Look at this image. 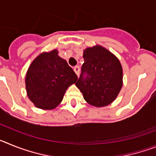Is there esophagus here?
<instances>
[{
	"label": "esophagus",
	"instance_id": "1",
	"mask_svg": "<svg viewBox=\"0 0 156 156\" xmlns=\"http://www.w3.org/2000/svg\"><path fill=\"white\" fill-rule=\"evenodd\" d=\"M74 71H75L76 74L77 76H79L80 74V69L79 66H76V67H74Z\"/></svg>",
	"mask_w": 156,
	"mask_h": 156
}]
</instances>
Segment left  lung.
<instances>
[{
	"instance_id": "obj_1",
	"label": "left lung",
	"mask_w": 156,
	"mask_h": 156,
	"mask_svg": "<svg viewBox=\"0 0 156 156\" xmlns=\"http://www.w3.org/2000/svg\"><path fill=\"white\" fill-rule=\"evenodd\" d=\"M84 63L76 86L87 102L95 107L111 104L122 86V69L119 59L101 46L83 51Z\"/></svg>"
}]
</instances>
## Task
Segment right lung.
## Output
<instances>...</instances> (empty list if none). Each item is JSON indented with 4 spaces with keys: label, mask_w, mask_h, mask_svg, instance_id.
Returning <instances> with one entry per match:
<instances>
[{
    "label": "right lung",
    "mask_w": 156,
    "mask_h": 156,
    "mask_svg": "<svg viewBox=\"0 0 156 156\" xmlns=\"http://www.w3.org/2000/svg\"><path fill=\"white\" fill-rule=\"evenodd\" d=\"M58 51L44 52L34 59L26 76L27 95L36 107L53 109L62 101L67 88L78 80Z\"/></svg>",
    "instance_id": "1"
}]
</instances>
